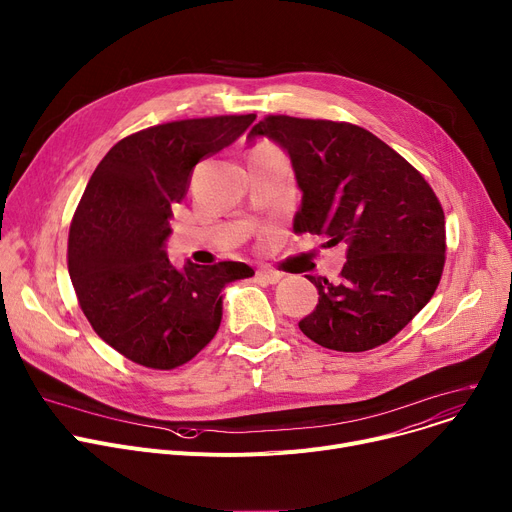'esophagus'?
Masks as SVG:
<instances>
[{
  "instance_id": "obj_1",
  "label": "esophagus",
  "mask_w": 512,
  "mask_h": 512,
  "mask_svg": "<svg viewBox=\"0 0 512 512\" xmlns=\"http://www.w3.org/2000/svg\"><path fill=\"white\" fill-rule=\"evenodd\" d=\"M257 280H261L265 284H278L282 280V274L280 271L269 269V267H261V269H257Z\"/></svg>"
}]
</instances>
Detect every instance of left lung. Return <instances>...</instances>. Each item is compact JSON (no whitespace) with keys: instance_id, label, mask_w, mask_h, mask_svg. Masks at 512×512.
<instances>
[{"instance_id":"8db88e82","label":"left lung","mask_w":512,"mask_h":512,"mask_svg":"<svg viewBox=\"0 0 512 512\" xmlns=\"http://www.w3.org/2000/svg\"><path fill=\"white\" fill-rule=\"evenodd\" d=\"M290 156L294 232L346 243L342 282L306 276L319 304L298 327L315 344L366 352L387 344L432 298L445 267V212L418 170L377 135L325 119L269 115L247 135Z\"/></svg>"}]
</instances>
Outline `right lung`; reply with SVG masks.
Returning a JSON list of instances; mask_svg holds the SVG:
<instances>
[{
	"mask_svg": "<svg viewBox=\"0 0 512 512\" xmlns=\"http://www.w3.org/2000/svg\"><path fill=\"white\" fill-rule=\"evenodd\" d=\"M255 115L154 125L117 142L78 203L67 269L92 329L135 364L170 370L206 348L222 321V290L255 271L241 261L185 263L164 245L193 168L249 129Z\"/></svg>",
	"mask_w": 512,
	"mask_h": 512,
	"instance_id": "right-lung-1",
	"label": "right lung"
}]
</instances>
